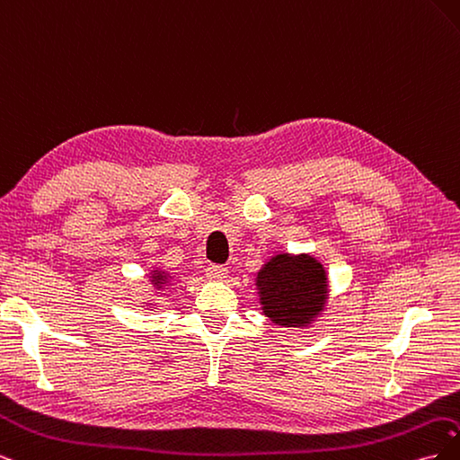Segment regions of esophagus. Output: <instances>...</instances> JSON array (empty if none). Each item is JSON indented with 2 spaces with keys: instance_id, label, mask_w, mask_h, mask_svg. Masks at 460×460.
<instances>
[{
  "instance_id": "obj_1",
  "label": "esophagus",
  "mask_w": 460,
  "mask_h": 460,
  "mask_svg": "<svg viewBox=\"0 0 460 460\" xmlns=\"http://www.w3.org/2000/svg\"><path fill=\"white\" fill-rule=\"evenodd\" d=\"M226 269L222 267V264H211V267L207 269V278H211L215 282H222L226 278Z\"/></svg>"
}]
</instances>
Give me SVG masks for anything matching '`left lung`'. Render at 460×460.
Returning <instances> with one entry per match:
<instances>
[{
    "instance_id": "left-lung-1",
    "label": "left lung",
    "mask_w": 460,
    "mask_h": 460,
    "mask_svg": "<svg viewBox=\"0 0 460 460\" xmlns=\"http://www.w3.org/2000/svg\"><path fill=\"white\" fill-rule=\"evenodd\" d=\"M261 311L278 328H311L326 311L324 264L309 253H274L255 276Z\"/></svg>"
}]
</instances>
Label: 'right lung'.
<instances>
[{"label":"right lung","instance_id":"right-lung-1","mask_svg":"<svg viewBox=\"0 0 460 460\" xmlns=\"http://www.w3.org/2000/svg\"><path fill=\"white\" fill-rule=\"evenodd\" d=\"M172 282H174V276L171 272H166V270H163L159 267L157 269L153 267L149 270V284L153 286V291H149V296L153 299H147L144 307H155V305H157L155 297H161L164 294V289L169 288V286H172Z\"/></svg>","mask_w":460,"mask_h":460}]
</instances>
